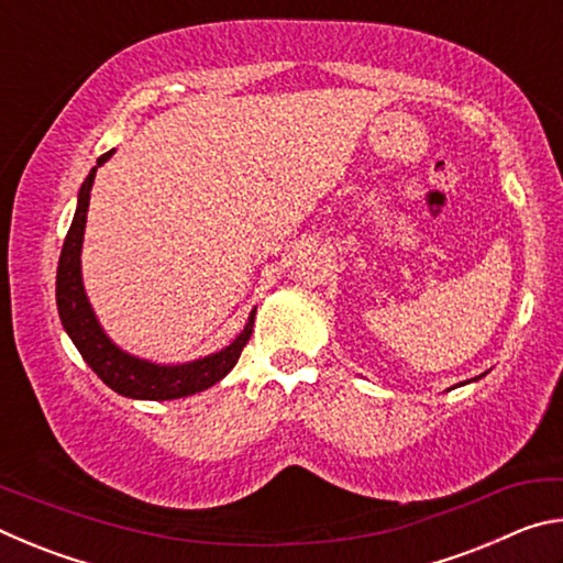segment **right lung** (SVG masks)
I'll return each mask as SVG.
<instances>
[{
	"instance_id": "right-lung-1",
	"label": "right lung",
	"mask_w": 563,
	"mask_h": 563,
	"mask_svg": "<svg viewBox=\"0 0 563 563\" xmlns=\"http://www.w3.org/2000/svg\"><path fill=\"white\" fill-rule=\"evenodd\" d=\"M111 154L113 151H107V154L99 156L97 166L91 168V174L84 180V186L79 190V206H76L69 233L64 238L59 268H56V308H59L62 325L69 332V338L74 340L76 350L81 352V357L87 360V365L101 377L103 385H109L113 389V393L133 399H178L203 393V389L221 383V379L235 367L238 357H241L243 347L253 335L255 312H251V320H247L245 330L238 335L233 345L216 352L211 357L176 367H161L154 365V362L131 357L103 335L97 318H93L87 295H84L79 255L93 174H97V168Z\"/></svg>"
}]
</instances>
